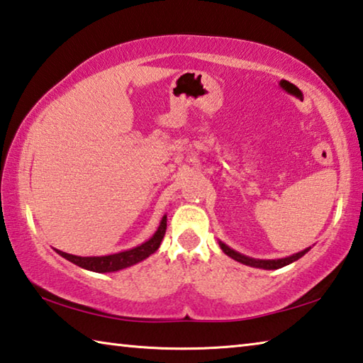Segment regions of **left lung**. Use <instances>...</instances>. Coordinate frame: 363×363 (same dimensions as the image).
<instances>
[{
    "label": "left lung",
    "mask_w": 363,
    "mask_h": 363,
    "mask_svg": "<svg viewBox=\"0 0 363 363\" xmlns=\"http://www.w3.org/2000/svg\"><path fill=\"white\" fill-rule=\"evenodd\" d=\"M219 247L227 256L232 257V259L242 262V264H245V266L256 267V269H266V270H275V269L285 267V266H288V264L298 261L299 257H303L307 253V251L311 250V247H309V248H306L303 251H299V253H294V255L286 256V257H280V259H256V257H250V256H245L242 253H238V251L232 250L230 247H227V245L223 243V242H219Z\"/></svg>",
    "instance_id": "obj_1"
}]
</instances>
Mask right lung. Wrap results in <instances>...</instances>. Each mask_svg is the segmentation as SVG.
Wrapping results in <instances>:
<instances>
[{
  "label": "right lung",
  "instance_id": "right-lung-1",
  "mask_svg": "<svg viewBox=\"0 0 363 363\" xmlns=\"http://www.w3.org/2000/svg\"><path fill=\"white\" fill-rule=\"evenodd\" d=\"M164 232H167V214L162 218V220H160L158 229L149 238V240L138 245V247H134L131 250L120 251V253L107 255V256H75V255L64 253V251L60 250H56V253L65 257L67 261L77 264L78 267L86 269V270H93V272H99V274L116 272V270L131 267L134 264L144 261L150 255L155 253V251L160 248V245H162Z\"/></svg>",
  "mask_w": 363,
  "mask_h": 363
}]
</instances>
